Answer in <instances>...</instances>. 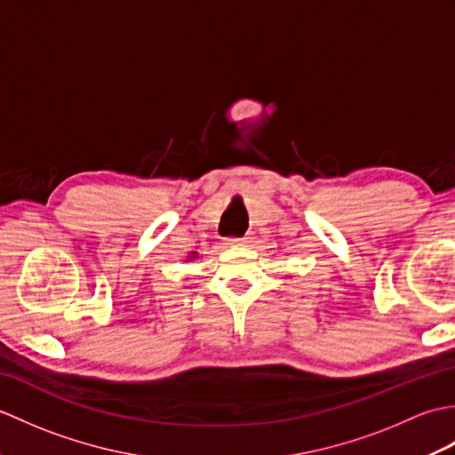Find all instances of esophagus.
<instances>
[{
	"instance_id": "obj_1",
	"label": "esophagus",
	"mask_w": 455,
	"mask_h": 455,
	"mask_svg": "<svg viewBox=\"0 0 455 455\" xmlns=\"http://www.w3.org/2000/svg\"><path fill=\"white\" fill-rule=\"evenodd\" d=\"M227 244H228V246H243V244H246V238H243V236L227 238Z\"/></svg>"
}]
</instances>
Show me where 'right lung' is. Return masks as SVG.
<instances>
[{
	"mask_svg": "<svg viewBox=\"0 0 455 455\" xmlns=\"http://www.w3.org/2000/svg\"><path fill=\"white\" fill-rule=\"evenodd\" d=\"M193 258H196V254H193Z\"/></svg>",
	"mask_w": 455,
	"mask_h": 455,
	"instance_id": "obj_1",
	"label": "right lung"
}]
</instances>
